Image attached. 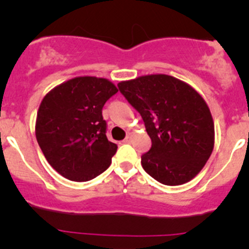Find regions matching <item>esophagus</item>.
Segmentation results:
<instances>
[{"mask_svg":"<svg viewBox=\"0 0 249 249\" xmlns=\"http://www.w3.org/2000/svg\"><path fill=\"white\" fill-rule=\"evenodd\" d=\"M131 140H132V134H131V132H129V134L126 135V137H125L124 143H130V142H131Z\"/></svg>","mask_w":249,"mask_h":249,"instance_id":"1","label":"esophagus"}]
</instances>
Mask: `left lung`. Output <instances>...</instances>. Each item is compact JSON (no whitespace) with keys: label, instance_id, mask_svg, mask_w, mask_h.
I'll use <instances>...</instances> for the list:
<instances>
[{"label":"left lung","instance_id":"1","mask_svg":"<svg viewBox=\"0 0 249 249\" xmlns=\"http://www.w3.org/2000/svg\"><path fill=\"white\" fill-rule=\"evenodd\" d=\"M118 87L152 140L141 158L144 171L166 185L192 180L214 147V123L203 97L188 83L161 73L123 80Z\"/></svg>","mask_w":249,"mask_h":249}]
</instances>
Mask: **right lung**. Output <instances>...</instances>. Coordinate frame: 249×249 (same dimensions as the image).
<instances>
[{"label": "right lung", "instance_id": "1", "mask_svg": "<svg viewBox=\"0 0 249 249\" xmlns=\"http://www.w3.org/2000/svg\"><path fill=\"white\" fill-rule=\"evenodd\" d=\"M117 91L106 78L84 76L61 83L42 100L37 142L50 166L67 179L87 182L109 167L118 145L107 139L102 107Z\"/></svg>", "mask_w": 249, "mask_h": 249}]
</instances>
